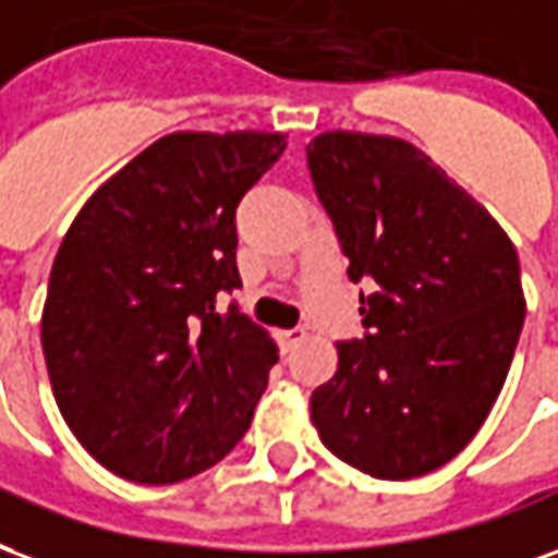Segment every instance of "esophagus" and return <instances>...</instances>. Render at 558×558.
<instances>
[{
    "mask_svg": "<svg viewBox=\"0 0 558 558\" xmlns=\"http://www.w3.org/2000/svg\"><path fill=\"white\" fill-rule=\"evenodd\" d=\"M276 339H279V348H282V351H291V348H296L300 341L306 339V329L303 327L279 329V336H276Z\"/></svg>",
    "mask_w": 558,
    "mask_h": 558,
    "instance_id": "34e87169",
    "label": "esophagus"
}]
</instances>
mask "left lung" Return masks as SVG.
I'll return each instance as SVG.
<instances>
[{
    "instance_id": "1",
    "label": "left lung",
    "mask_w": 558,
    "mask_h": 558,
    "mask_svg": "<svg viewBox=\"0 0 558 558\" xmlns=\"http://www.w3.org/2000/svg\"><path fill=\"white\" fill-rule=\"evenodd\" d=\"M306 157L348 276L374 282L368 332L336 344L312 422L356 470L416 478L473 440L506 384L526 315L518 250L413 142L329 130Z\"/></svg>"
}]
</instances>
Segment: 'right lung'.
Wrapping results in <instances>:
<instances>
[{
  "label": "right lung",
  "instance_id": "1",
  "mask_svg": "<svg viewBox=\"0 0 558 558\" xmlns=\"http://www.w3.org/2000/svg\"><path fill=\"white\" fill-rule=\"evenodd\" d=\"M282 133H169L97 186L56 252L40 344L73 437L109 473L174 485L229 454L279 360L240 288L234 210Z\"/></svg>",
  "mask_w": 558,
  "mask_h": 558
}]
</instances>
